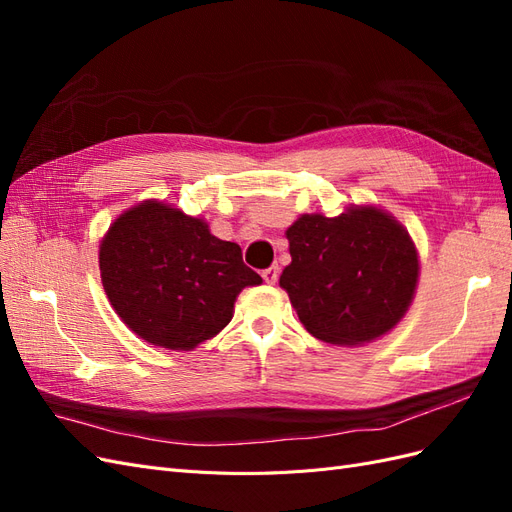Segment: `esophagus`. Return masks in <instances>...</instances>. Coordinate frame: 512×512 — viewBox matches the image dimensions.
I'll return each mask as SVG.
<instances>
[{"label":"esophagus","instance_id":"esophagus-1","mask_svg":"<svg viewBox=\"0 0 512 512\" xmlns=\"http://www.w3.org/2000/svg\"><path fill=\"white\" fill-rule=\"evenodd\" d=\"M277 277H280V267H269V269H265L262 271V280H265L267 284H275L277 282Z\"/></svg>","mask_w":512,"mask_h":512}]
</instances>
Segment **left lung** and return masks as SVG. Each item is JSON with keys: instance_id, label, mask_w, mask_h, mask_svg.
I'll return each mask as SVG.
<instances>
[{"instance_id": "obj_1", "label": "left lung", "mask_w": 512, "mask_h": 512, "mask_svg": "<svg viewBox=\"0 0 512 512\" xmlns=\"http://www.w3.org/2000/svg\"><path fill=\"white\" fill-rule=\"evenodd\" d=\"M292 262L280 286L303 327L327 344L356 346L404 318L418 282V254L391 213L348 207L305 213L286 230Z\"/></svg>"}]
</instances>
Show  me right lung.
Here are the masks:
<instances>
[{
    "instance_id": "1",
    "label": "right lung",
    "mask_w": 512,
    "mask_h": 512,
    "mask_svg": "<svg viewBox=\"0 0 512 512\" xmlns=\"http://www.w3.org/2000/svg\"><path fill=\"white\" fill-rule=\"evenodd\" d=\"M100 273L117 316L145 342L192 350L232 318L237 294L262 277L241 247L209 232L205 220L160 200L121 213L100 243Z\"/></svg>"
}]
</instances>
